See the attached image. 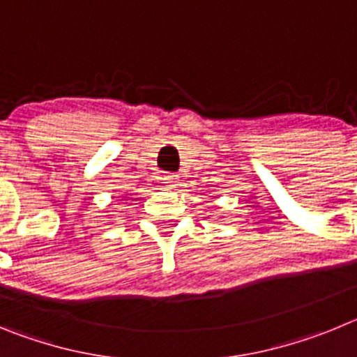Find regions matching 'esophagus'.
<instances>
[{
	"label": "esophagus",
	"mask_w": 357,
	"mask_h": 357,
	"mask_svg": "<svg viewBox=\"0 0 357 357\" xmlns=\"http://www.w3.org/2000/svg\"><path fill=\"white\" fill-rule=\"evenodd\" d=\"M164 184H166V188H176L178 185V175H175V173L164 175Z\"/></svg>",
	"instance_id": "esophagus-1"
}]
</instances>
